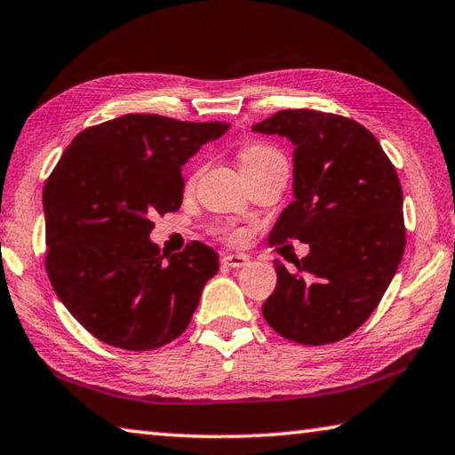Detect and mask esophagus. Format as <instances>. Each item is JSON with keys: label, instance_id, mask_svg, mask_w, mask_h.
I'll list each match as a JSON object with an SVG mask.
<instances>
[{"label": "esophagus", "instance_id": "esophagus-1", "mask_svg": "<svg viewBox=\"0 0 455 455\" xmlns=\"http://www.w3.org/2000/svg\"><path fill=\"white\" fill-rule=\"evenodd\" d=\"M220 260H222V265H227L230 268H238V267L249 265V259L243 257V255H225Z\"/></svg>", "mask_w": 455, "mask_h": 455}]
</instances>
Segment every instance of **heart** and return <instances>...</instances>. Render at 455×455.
<instances>
[{
    "instance_id": "heart-1",
    "label": "heart",
    "mask_w": 455,
    "mask_h": 455,
    "mask_svg": "<svg viewBox=\"0 0 455 455\" xmlns=\"http://www.w3.org/2000/svg\"><path fill=\"white\" fill-rule=\"evenodd\" d=\"M268 163H284L283 154L273 148V146L268 144H246L244 148L241 150V168H255L260 164H268ZM196 176H192L190 180H195ZM233 241H243L244 235L243 233H233L230 235Z\"/></svg>"
}]
</instances>
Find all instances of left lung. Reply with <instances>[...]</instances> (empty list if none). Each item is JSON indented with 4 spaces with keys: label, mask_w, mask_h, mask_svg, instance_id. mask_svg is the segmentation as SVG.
Segmentation results:
<instances>
[{
    "label": "left lung",
    "mask_w": 455,
    "mask_h": 455,
    "mask_svg": "<svg viewBox=\"0 0 455 455\" xmlns=\"http://www.w3.org/2000/svg\"><path fill=\"white\" fill-rule=\"evenodd\" d=\"M295 146L292 195L268 243L309 244L289 271L275 260L276 287L263 317L301 345L349 337L369 319L402 263L403 192L377 138L351 118L281 110L252 126Z\"/></svg>",
    "instance_id": "8db88e82"
}]
</instances>
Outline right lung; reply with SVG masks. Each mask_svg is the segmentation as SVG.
<instances>
[{
	"mask_svg": "<svg viewBox=\"0 0 455 455\" xmlns=\"http://www.w3.org/2000/svg\"><path fill=\"white\" fill-rule=\"evenodd\" d=\"M227 130L126 114L82 130L61 154L44 187L45 271L100 341L148 351L188 327L219 255L196 241L168 255L148 236L156 214L180 209L182 164Z\"/></svg>",
	"mask_w": 455,
	"mask_h": 455,
	"instance_id": "right-lung-1",
	"label": "right lung"
}]
</instances>
